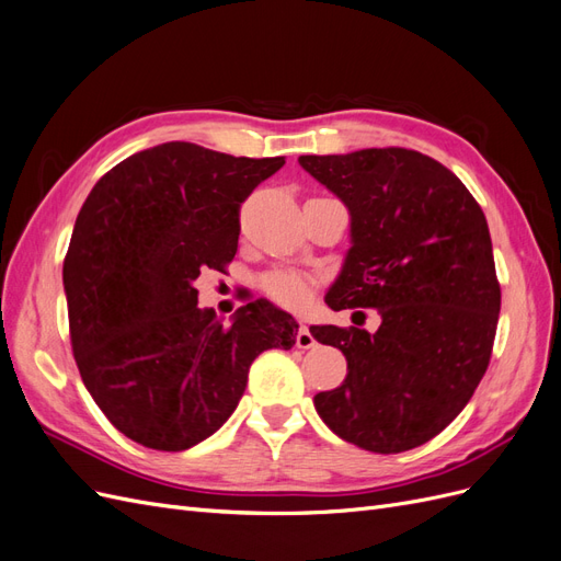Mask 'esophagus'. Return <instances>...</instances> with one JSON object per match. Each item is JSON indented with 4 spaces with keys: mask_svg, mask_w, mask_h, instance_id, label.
I'll return each instance as SVG.
<instances>
[{
    "mask_svg": "<svg viewBox=\"0 0 561 561\" xmlns=\"http://www.w3.org/2000/svg\"><path fill=\"white\" fill-rule=\"evenodd\" d=\"M314 345H317V340H314V335L310 333V329L300 327V329H298V335H296V347H298V350H312Z\"/></svg>",
    "mask_w": 561,
    "mask_h": 561,
    "instance_id": "esophagus-1",
    "label": "esophagus"
}]
</instances>
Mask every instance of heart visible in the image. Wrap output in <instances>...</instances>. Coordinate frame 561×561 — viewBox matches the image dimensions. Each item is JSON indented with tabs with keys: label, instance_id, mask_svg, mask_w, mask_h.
Instances as JSON below:
<instances>
[{
	"label": "heart",
	"instance_id": "b5f03b06",
	"mask_svg": "<svg viewBox=\"0 0 561 561\" xmlns=\"http://www.w3.org/2000/svg\"><path fill=\"white\" fill-rule=\"evenodd\" d=\"M263 294L286 310H305L314 298V277L294 267H275L259 279Z\"/></svg>",
	"mask_w": 561,
	"mask_h": 561
}]
</instances>
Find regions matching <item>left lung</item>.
<instances>
[{
    "label": "left lung",
    "instance_id": "8db88e82",
    "mask_svg": "<svg viewBox=\"0 0 561 561\" xmlns=\"http://www.w3.org/2000/svg\"><path fill=\"white\" fill-rule=\"evenodd\" d=\"M298 162L352 216V247L327 305L382 317L375 333L310 329L347 358L345 382L317 393L314 408L335 436L368 451L420 447L466 408L490 366L501 286L484 214L455 172L420 151Z\"/></svg>",
    "mask_w": 561,
    "mask_h": 561
}]
</instances>
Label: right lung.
<instances>
[{"instance_id": "add662e5", "label": "right lung", "mask_w": 561, "mask_h": 561, "mask_svg": "<svg viewBox=\"0 0 561 561\" xmlns=\"http://www.w3.org/2000/svg\"><path fill=\"white\" fill-rule=\"evenodd\" d=\"M284 162L168 141L118 162L85 197L62 265L71 350L130 440L160 451L203 443L238 408L254 358L296 345L298 323L267 300L224 327L195 288L234 259L242 203Z\"/></svg>"}]
</instances>
